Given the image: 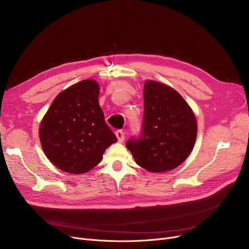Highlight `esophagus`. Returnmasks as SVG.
Listing matches in <instances>:
<instances>
[{"mask_svg":"<svg viewBox=\"0 0 249 249\" xmlns=\"http://www.w3.org/2000/svg\"><path fill=\"white\" fill-rule=\"evenodd\" d=\"M116 136L118 138L119 142H123L124 141V132L123 130H117L116 131Z\"/></svg>","mask_w":249,"mask_h":249,"instance_id":"esophagus-1","label":"esophagus"}]
</instances>
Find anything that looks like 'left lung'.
Here are the masks:
<instances>
[{
  "label": "left lung",
  "instance_id": "obj_1",
  "mask_svg": "<svg viewBox=\"0 0 249 249\" xmlns=\"http://www.w3.org/2000/svg\"><path fill=\"white\" fill-rule=\"evenodd\" d=\"M143 102L142 138L129 140L125 146L142 168L166 173L180 165L193 151L196 118L179 92L160 82H144Z\"/></svg>",
  "mask_w": 249,
  "mask_h": 249
}]
</instances>
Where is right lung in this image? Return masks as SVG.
I'll return each instance as SVG.
<instances>
[{"instance_id": "1", "label": "right lung", "mask_w": 249, "mask_h": 249, "mask_svg": "<svg viewBox=\"0 0 249 249\" xmlns=\"http://www.w3.org/2000/svg\"><path fill=\"white\" fill-rule=\"evenodd\" d=\"M100 85L84 80L62 90L44 116L39 137L48 160L72 175L98 165L106 149L118 142L99 104Z\"/></svg>"}]
</instances>
